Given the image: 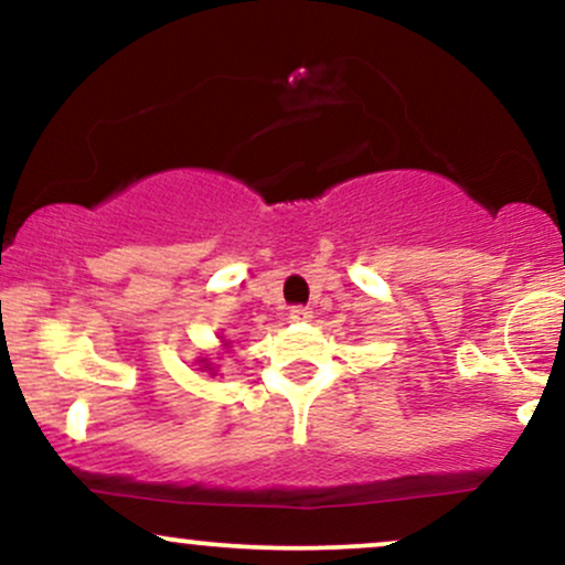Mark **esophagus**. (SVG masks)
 <instances>
[{
    "label": "esophagus",
    "instance_id": "1",
    "mask_svg": "<svg viewBox=\"0 0 565 565\" xmlns=\"http://www.w3.org/2000/svg\"><path fill=\"white\" fill-rule=\"evenodd\" d=\"M289 319L291 321H310L313 319V310L305 308V305H295V308L289 310Z\"/></svg>",
    "mask_w": 565,
    "mask_h": 565
}]
</instances>
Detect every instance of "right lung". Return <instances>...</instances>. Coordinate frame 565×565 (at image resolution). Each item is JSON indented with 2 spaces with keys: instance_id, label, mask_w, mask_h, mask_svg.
<instances>
[{
  "instance_id": "obj_1",
  "label": "right lung",
  "mask_w": 565,
  "mask_h": 565,
  "mask_svg": "<svg viewBox=\"0 0 565 565\" xmlns=\"http://www.w3.org/2000/svg\"><path fill=\"white\" fill-rule=\"evenodd\" d=\"M223 348H231V342H223ZM199 364H201V369H204V372L215 374V366H212V364H210V359H201V361H199Z\"/></svg>"
}]
</instances>
